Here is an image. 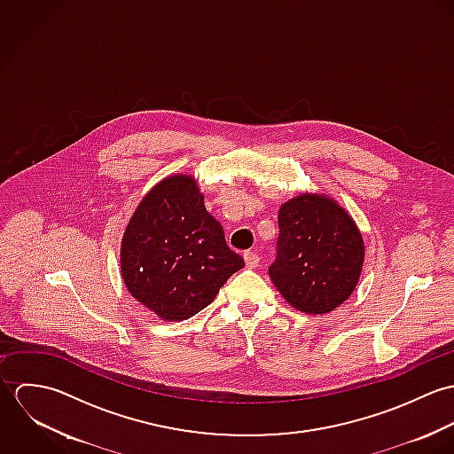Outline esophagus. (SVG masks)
Segmentation results:
<instances>
[{"mask_svg": "<svg viewBox=\"0 0 454 454\" xmlns=\"http://www.w3.org/2000/svg\"><path fill=\"white\" fill-rule=\"evenodd\" d=\"M245 262H247V267L255 269V267H259L260 257L255 252H247L245 254Z\"/></svg>", "mask_w": 454, "mask_h": 454, "instance_id": "esophagus-1", "label": "esophagus"}]
</instances>
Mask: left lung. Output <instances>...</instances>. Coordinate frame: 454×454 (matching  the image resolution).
<instances>
[{
	"label": "left lung",
	"instance_id": "obj_1",
	"mask_svg": "<svg viewBox=\"0 0 454 454\" xmlns=\"http://www.w3.org/2000/svg\"><path fill=\"white\" fill-rule=\"evenodd\" d=\"M279 236L269 276L295 309L324 315L342 304L358 283L364 241L335 200L299 195L278 215Z\"/></svg>",
	"mask_w": 454,
	"mask_h": 454
}]
</instances>
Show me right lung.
<instances>
[{"mask_svg": "<svg viewBox=\"0 0 454 454\" xmlns=\"http://www.w3.org/2000/svg\"><path fill=\"white\" fill-rule=\"evenodd\" d=\"M121 263L137 302L162 320L180 322L209 306L245 260L229 248L194 178L176 175L155 185L136 207Z\"/></svg>", "mask_w": 454, "mask_h": 454, "instance_id": "1", "label": "right lung"}]
</instances>
